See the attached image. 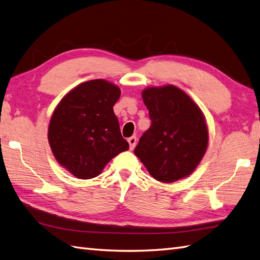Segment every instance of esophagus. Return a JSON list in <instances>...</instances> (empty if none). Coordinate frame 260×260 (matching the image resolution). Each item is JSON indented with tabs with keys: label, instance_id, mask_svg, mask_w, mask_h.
Instances as JSON below:
<instances>
[{
	"label": "esophagus",
	"instance_id": "obj_1",
	"mask_svg": "<svg viewBox=\"0 0 260 260\" xmlns=\"http://www.w3.org/2000/svg\"><path fill=\"white\" fill-rule=\"evenodd\" d=\"M128 142H129V146H130V150H133L137 145V137L132 136L131 138L128 139Z\"/></svg>",
	"mask_w": 260,
	"mask_h": 260
}]
</instances>
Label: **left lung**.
<instances>
[{
    "label": "left lung",
    "mask_w": 260,
    "mask_h": 260,
    "mask_svg": "<svg viewBox=\"0 0 260 260\" xmlns=\"http://www.w3.org/2000/svg\"><path fill=\"white\" fill-rule=\"evenodd\" d=\"M142 100L152 124L135 154L153 178L165 184L189 176L205 156L209 132L205 115L177 86H150Z\"/></svg>",
    "instance_id": "obj_1"
}]
</instances>
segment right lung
Listing matches in <instances>:
<instances>
[{"instance_id":"right-lung-1","label":"right lung","mask_w":260,"mask_h":260,"mask_svg":"<svg viewBox=\"0 0 260 260\" xmlns=\"http://www.w3.org/2000/svg\"><path fill=\"white\" fill-rule=\"evenodd\" d=\"M121 90L97 79L75 86L55 107L48 141L58 163L80 179L100 175L129 143L122 138L114 105Z\"/></svg>"}]
</instances>
